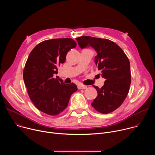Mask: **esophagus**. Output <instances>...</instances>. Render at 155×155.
Segmentation results:
<instances>
[{
	"label": "esophagus",
	"instance_id": "34e87169",
	"mask_svg": "<svg viewBox=\"0 0 155 155\" xmlns=\"http://www.w3.org/2000/svg\"><path fill=\"white\" fill-rule=\"evenodd\" d=\"M86 88H87L86 85H84V84L78 85V89H86Z\"/></svg>",
	"mask_w": 155,
	"mask_h": 155
}]
</instances>
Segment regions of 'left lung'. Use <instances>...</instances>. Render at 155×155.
Masks as SVG:
<instances>
[{
  "mask_svg": "<svg viewBox=\"0 0 155 155\" xmlns=\"http://www.w3.org/2000/svg\"><path fill=\"white\" fill-rule=\"evenodd\" d=\"M81 48L91 47L97 52L94 62L105 79L102 87L93 86L97 96L91 105L101 114L118 108L126 97L131 81L129 61L123 50L114 41L90 36L76 38Z\"/></svg>",
  "mask_w": 155,
  "mask_h": 155,
  "instance_id": "8db88e82",
  "label": "left lung"
}]
</instances>
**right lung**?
Segmentation results:
<instances>
[{"label":"right lung","mask_w":155,"mask_h":155,"mask_svg":"<svg viewBox=\"0 0 155 155\" xmlns=\"http://www.w3.org/2000/svg\"><path fill=\"white\" fill-rule=\"evenodd\" d=\"M77 43L70 38L45 40L32 50L23 71L24 81L29 97L40 111L55 116L68 107L71 95L77 91L72 83L65 84L58 76V67Z\"/></svg>","instance_id":"add662e5"}]
</instances>
